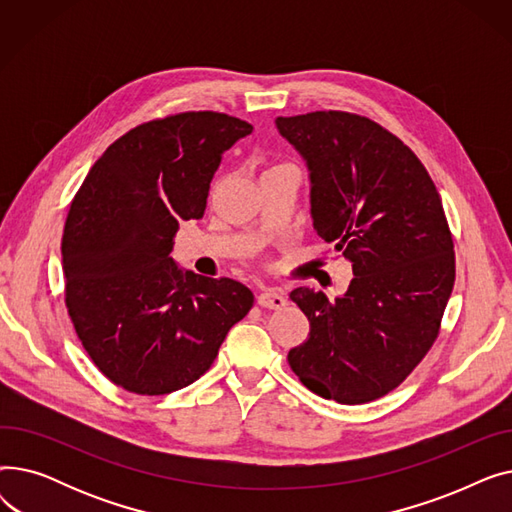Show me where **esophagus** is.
<instances>
[{"mask_svg":"<svg viewBox=\"0 0 512 512\" xmlns=\"http://www.w3.org/2000/svg\"><path fill=\"white\" fill-rule=\"evenodd\" d=\"M257 303L261 307H265V309H282L288 301H286V297L278 288H265L263 292H259Z\"/></svg>","mask_w":512,"mask_h":512,"instance_id":"obj_1","label":"esophagus"}]
</instances>
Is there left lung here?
<instances>
[{
    "mask_svg": "<svg viewBox=\"0 0 512 512\" xmlns=\"http://www.w3.org/2000/svg\"><path fill=\"white\" fill-rule=\"evenodd\" d=\"M276 126L307 161L313 228L355 274L334 301L290 292L309 338L288 363L321 398L363 405L405 382L440 334L454 286L442 199L419 157L365 116L311 112Z\"/></svg>",
    "mask_w": 512,
    "mask_h": 512,
    "instance_id": "obj_1",
    "label": "left lung"
}]
</instances>
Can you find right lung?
Masks as SVG:
<instances>
[{
    "label": "right lung",
    "mask_w": 512,
    "mask_h": 512,
    "mask_svg": "<svg viewBox=\"0 0 512 512\" xmlns=\"http://www.w3.org/2000/svg\"><path fill=\"white\" fill-rule=\"evenodd\" d=\"M251 130L220 112L139 124L103 151L70 203L68 315L97 369L128 392L199 380L253 307L245 284L182 272L170 257L180 222L203 218L222 153Z\"/></svg>",
    "instance_id": "right-lung-1"
}]
</instances>
